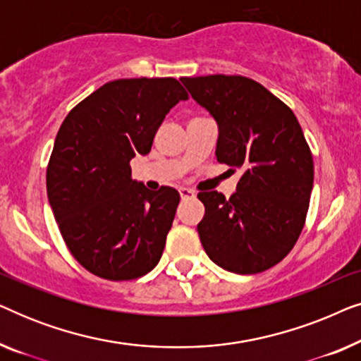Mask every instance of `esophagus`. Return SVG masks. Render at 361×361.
<instances>
[{"label": "esophagus", "instance_id": "esophagus-1", "mask_svg": "<svg viewBox=\"0 0 361 361\" xmlns=\"http://www.w3.org/2000/svg\"><path fill=\"white\" fill-rule=\"evenodd\" d=\"M179 194L182 197V200H187V199H194L195 197V192L192 189H187V187H180L179 189Z\"/></svg>", "mask_w": 361, "mask_h": 361}]
</instances>
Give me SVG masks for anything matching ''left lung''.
<instances>
[{
    "mask_svg": "<svg viewBox=\"0 0 361 361\" xmlns=\"http://www.w3.org/2000/svg\"><path fill=\"white\" fill-rule=\"evenodd\" d=\"M219 126V162L243 169L226 199L200 192L202 246L216 266L236 274L273 268L302 231L314 185L312 154L298 118L261 83L241 75L180 78Z\"/></svg>",
    "mask_w": 361,
    "mask_h": 361,
    "instance_id": "left-lung-1",
    "label": "left lung"
}]
</instances>
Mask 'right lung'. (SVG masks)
<instances>
[{"label":"right lung","mask_w":361,"mask_h":361,"mask_svg":"<svg viewBox=\"0 0 361 361\" xmlns=\"http://www.w3.org/2000/svg\"><path fill=\"white\" fill-rule=\"evenodd\" d=\"M187 92L176 78H120L63 120L47 166V197L78 263L110 281L145 276L159 263L180 195L131 179L167 113Z\"/></svg>","instance_id":"add662e5"}]
</instances>
